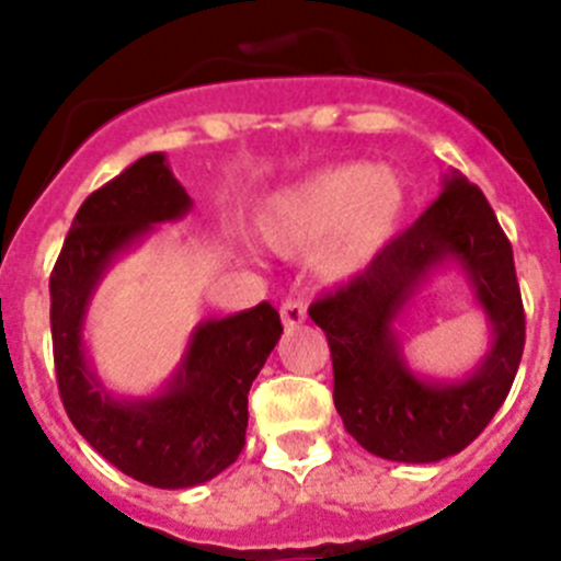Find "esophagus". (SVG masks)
<instances>
[{"instance_id": "1", "label": "esophagus", "mask_w": 561, "mask_h": 561, "mask_svg": "<svg viewBox=\"0 0 561 561\" xmlns=\"http://www.w3.org/2000/svg\"><path fill=\"white\" fill-rule=\"evenodd\" d=\"M280 320H284L286 329H295V325L306 323L304 300H286V304L280 306Z\"/></svg>"}]
</instances>
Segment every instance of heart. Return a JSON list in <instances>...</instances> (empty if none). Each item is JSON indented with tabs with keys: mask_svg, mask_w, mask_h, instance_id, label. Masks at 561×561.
<instances>
[{
	"mask_svg": "<svg viewBox=\"0 0 561 561\" xmlns=\"http://www.w3.org/2000/svg\"><path fill=\"white\" fill-rule=\"evenodd\" d=\"M410 193L390 168L362 162L325 168L261 205L255 230L270 250L280 255H317L325 280H351L368 270L408 216Z\"/></svg>",
	"mask_w": 561,
	"mask_h": 561,
	"instance_id": "b5f03b06",
	"label": "heart"
}]
</instances>
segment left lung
<instances>
[{
	"label": "left lung",
	"instance_id": "obj_1",
	"mask_svg": "<svg viewBox=\"0 0 561 561\" xmlns=\"http://www.w3.org/2000/svg\"><path fill=\"white\" fill-rule=\"evenodd\" d=\"M440 196L365 272L311 304L334 365V408L370 455L435 463L485 430L517 376L525 314L512 244L480 187L453 171ZM458 268L490 323V351L460 380L415 375L398 325L435 271Z\"/></svg>",
	"mask_w": 561,
	"mask_h": 561
}]
</instances>
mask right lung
<instances>
[{
  "instance_id": "add662e5",
  "label": "right lung",
  "mask_w": 561,
  "mask_h": 561,
  "mask_svg": "<svg viewBox=\"0 0 561 561\" xmlns=\"http://www.w3.org/2000/svg\"><path fill=\"white\" fill-rule=\"evenodd\" d=\"M191 207L165 153H146L83 202L49 277L53 354L69 421L108 463L157 489H191L236 463L247 396L284 334L280 314L257 304L202 320L157 393L128 399L103 385L83 340L92 297L117 257Z\"/></svg>"
}]
</instances>
